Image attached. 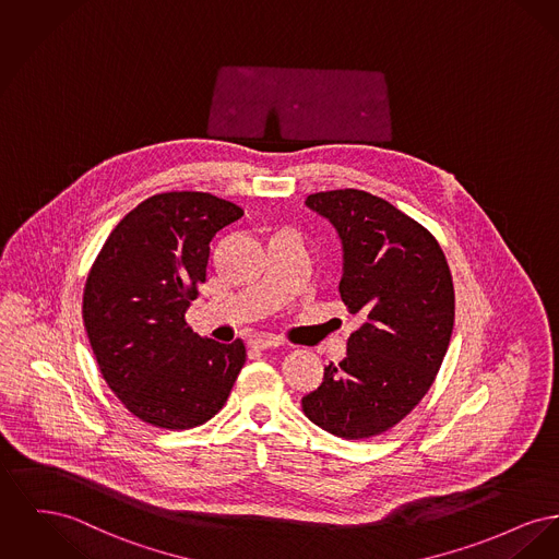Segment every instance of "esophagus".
I'll list each match as a JSON object with an SVG mask.
<instances>
[{
    "label": "esophagus",
    "instance_id": "34e87169",
    "mask_svg": "<svg viewBox=\"0 0 559 559\" xmlns=\"http://www.w3.org/2000/svg\"><path fill=\"white\" fill-rule=\"evenodd\" d=\"M251 346H253V348H260V350H265V348H278V346H283V340H281V337H272V335H255V337L251 340Z\"/></svg>",
    "mask_w": 559,
    "mask_h": 559
}]
</instances>
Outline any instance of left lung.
<instances>
[{
	"label": "left lung",
	"instance_id": "left-lung-1",
	"mask_svg": "<svg viewBox=\"0 0 559 559\" xmlns=\"http://www.w3.org/2000/svg\"><path fill=\"white\" fill-rule=\"evenodd\" d=\"M306 206L337 231L340 296L365 323L301 407L335 437H376L401 423L435 382L454 329L452 274L435 236L384 198L333 190L310 194Z\"/></svg>",
	"mask_w": 559,
	"mask_h": 559
}]
</instances>
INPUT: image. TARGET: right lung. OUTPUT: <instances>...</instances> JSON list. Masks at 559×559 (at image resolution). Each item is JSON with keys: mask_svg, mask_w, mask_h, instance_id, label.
Instances as JSON below:
<instances>
[{"mask_svg": "<svg viewBox=\"0 0 559 559\" xmlns=\"http://www.w3.org/2000/svg\"><path fill=\"white\" fill-rule=\"evenodd\" d=\"M242 215L204 192L156 194L114 228L88 272L82 317L100 373L152 427L211 420L245 365L242 340L219 344L186 323L213 236Z\"/></svg>", "mask_w": 559, "mask_h": 559, "instance_id": "1", "label": "right lung"}]
</instances>
